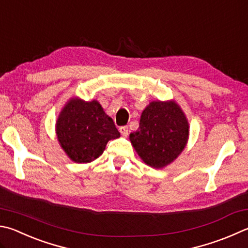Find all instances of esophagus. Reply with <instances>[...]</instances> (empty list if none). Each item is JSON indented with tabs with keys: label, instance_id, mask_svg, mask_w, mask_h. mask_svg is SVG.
<instances>
[{
	"label": "esophagus",
	"instance_id": "34e87169",
	"mask_svg": "<svg viewBox=\"0 0 248 248\" xmlns=\"http://www.w3.org/2000/svg\"><path fill=\"white\" fill-rule=\"evenodd\" d=\"M119 131H120L121 134H123V136L127 137L128 133H129V128L127 127V125H123V127L119 128Z\"/></svg>",
	"mask_w": 248,
	"mask_h": 248
}]
</instances>
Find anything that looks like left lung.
<instances>
[{
	"instance_id": "1",
	"label": "left lung",
	"mask_w": 248,
	"mask_h": 248,
	"mask_svg": "<svg viewBox=\"0 0 248 248\" xmlns=\"http://www.w3.org/2000/svg\"><path fill=\"white\" fill-rule=\"evenodd\" d=\"M188 131L186 117L177 103L153 101L142 111L140 127L130 133V141L144 163L159 169L181 154Z\"/></svg>"
}]
</instances>
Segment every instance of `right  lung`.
I'll return each mask as SVG.
<instances>
[{
	"mask_svg": "<svg viewBox=\"0 0 248 248\" xmlns=\"http://www.w3.org/2000/svg\"><path fill=\"white\" fill-rule=\"evenodd\" d=\"M56 136L66 155L75 163L84 164L100 157L107 142L120 133L97 101L73 97L60 112Z\"/></svg>",
	"mask_w": 248,
	"mask_h": 248,
	"instance_id": "1",
	"label": "right lung"
}]
</instances>
